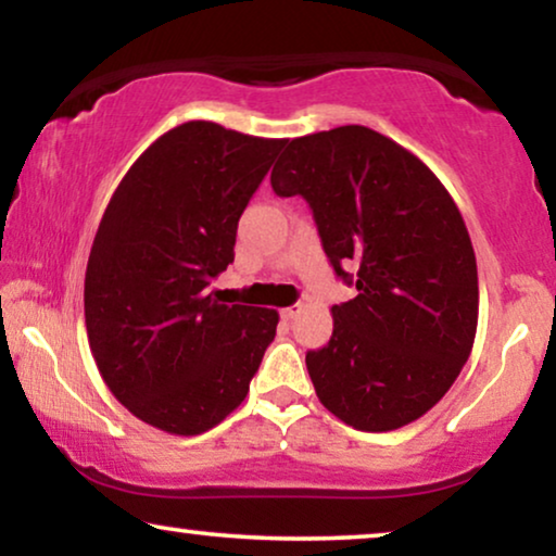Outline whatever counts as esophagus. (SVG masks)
I'll use <instances>...</instances> for the list:
<instances>
[{
    "label": "esophagus",
    "instance_id": "1",
    "mask_svg": "<svg viewBox=\"0 0 556 556\" xmlns=\"http://www.w3.org/2000/svg\"><path fill=\"white\" fill-rule=\"evenodd\" d=\"M303 311V306L301 303H295V306H288V308H283L280 311V316L286 318V321H293V318H299V314Z\"/></svg>",
    "mask_w": 556,
    "mask_h": 556
}]
</instances>
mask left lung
<instances>
[{
	"label": "left lung",
	"mask_w": 556,
	"mask_h": 556,
	"mask_svg": "<svg viewBox=\"0 0 556 556\" xmlns=\"http://www.w3.org/2000/svg\"><path fill=\"white\" fill-rule=\"evenodd\" d=\"M270 185L314 210L352 301L331 308L329 344L306 354L321 405L364 432L435 407L473 349L478 270L468 227L428 164L367 126L286 141Z\"/></svg>",
	"instance_id": "8db88e82"
}]
</instances>
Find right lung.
Here are the masks:
<instances>
[{
    "label": "right lung",
    "mask_w": 556,
    "mask_h": 556,
    "mask_svg": "<svg viewBox=\"0 0 556 556\" xmlns=\"http://www.w3.org/2000/svg\"><path fill=\"white\" fill-rule=\"evenodd\" d=\"M286 139L187 121L151 143L113 192L86 268V331L121 405L169 435L240 407L278 311L207 293L235 261L238 219Z\"/></svg>",
    "instance_id": "1"
}]
</instances>
